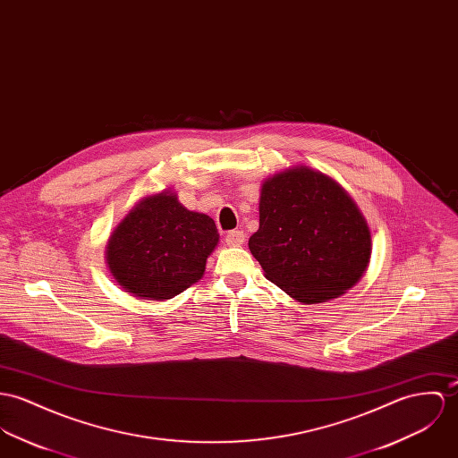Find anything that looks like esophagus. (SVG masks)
Instances as JSON below:
<instances>
[{
  "mask_svg": "<svg viewBox=\"0 0 458 458\" xmlns=\"http://www.w3.org/2000/svg\"><path fill=\"white\" fill-rule=\"evenodd\" d=\"M243 242H245V233L243 231H229L225 234V243L229 247H240V245H243Z\"/></svg>",
  "mask_w": 458,
  "mask_h": 458,
  "instance_id": "obj_1",
  "label": "esophagus"
}]
</instances>
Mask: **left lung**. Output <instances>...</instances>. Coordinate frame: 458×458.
<instances>
[{"label":"left lung","mask_w":458,"mask_h":458,"mask_svg":"<svg viewBox=\"0 0 458 458\" xmlns=\"http://www.w3.org/2000/svg\"><path fill=\"white\" fill-rule=\"evenodd\" d=\"M249 249L266 278L304 304L352 289L371 257V234L352 198L326 174L295 167L264 182Z\"/></svg>","instance_id":"8db88e82"}]
</instances>
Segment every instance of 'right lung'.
<instances>
[{
  "instance_id": "1",
  "label": "right lung",
  "mask_w": 458,
  "mask_h": 458,
  "mask_svg": "<svg viewBox=\"0 0 458 458\" xmlns=\"http://www.w3.org/2000/svg\"><path fill=\"white\" fill-rule=\"evenodd\" d=\"M218 243L215 222L163 192L143 199L114 231L106 260L136 297L165 301L201 280Z\"/></svg>"
}]
</instances>
